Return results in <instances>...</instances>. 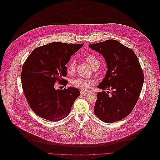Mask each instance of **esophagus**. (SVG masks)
<instances>
[{"instance_id":"obj_1","label":"esophagus","mask_w":160,"mask_h":160,"mask_svg":"<svg viewBox=\"0 0 160 160\" xmlns=\"http://www.w3.org/2000/svg\"><path fill=\"white\" fill-rule=\"evenodd\" d=\"M80 93L81 94H82V95H85V94H88V91H80Z\"/></svg>"}]
</instances>
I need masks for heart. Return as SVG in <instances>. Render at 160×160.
<instances>
[{
    "label": "heart",
    "instance_id": "obj_1",
    "mask_svg": "<svg viewBox=\"0 0 160 160\" xmlns=\"http://www.w3.org/2000/svg\"><path fill=\"white\" fill-rule=\"evenodd\" d=\"M86 60L91 66L92 68L100 67V62L99 60L92 54H88L86 56ZM76 68V62L74 60H71L68 65V72L69 73H72ZM92 83L91 81L85 79L81 78H77L72 81V85L78 88H81L83 90H88L90 85Z\"/></svg>",
    "mask_w": 160,
    "mask_h": 160
}]
</instances>
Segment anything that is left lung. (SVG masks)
Returning <instances> with one entry per match:
<instances>
[{"label": "left lung", "mask_w": 160, "mask_h": 160, "mask_svg": "<svg viewBox=\"0 0 160 160\" xmlns=\"http://www.w3.org/2000/svg\"><path fill=\"white\" fill-rule=\"evenodd\" d=\"M89 47L102 54L108 68L98 88L112 90L97 93L94 113L105 122L118 121L130 114L137 103L144 81L142 69L134 52L116 40Z\"/></svg>", "instance_id": "1"}]
</instances>
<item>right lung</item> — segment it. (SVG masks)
<instances>
[{
  "label": "right lung",
  "instance_id": "obj_1",
  "mask_svg": "<svg viewBox=\"0 0 160 160\" xmlns=\"http://www.w3.org/2000/svg\"><path fill=\"white\" fill-rule=\"evenodd\" d=\"M84 44L55 42L36 48L24 62L21 79L24 96L32 110L38 116L52 121L68 115L79 96L77 88L55 90L58 82L66 86V65L71 57Z\"/></svg>",
  "mask_w": 160,
  "mask_h": 160
}]
</instances>
